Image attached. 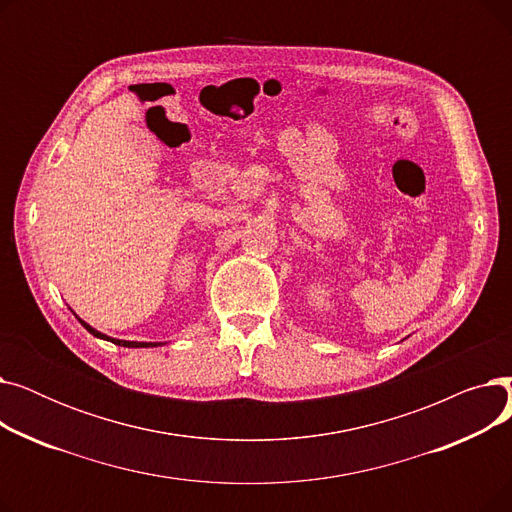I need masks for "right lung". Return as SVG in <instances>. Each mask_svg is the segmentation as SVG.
<instances>
[{"label": "right lung", "instance_id": "add662e5", "mask_svg": "<svg viewBox=\"0 0 512 512\" xmlns=\"http://www.w3.org/2000/svg\"><path fill=\"white\" fill-rule=\"evenodd\" d=\"M80 324H83L93 336H97V338H103V340H110V342H114V344H120V346H128V348H149V346H159L161 342H128V340H116V338H107L105 334H101V332H97L95 328H91L89 324H85L83 319H78Z\"/></svg>", "mask_w": 512, "mask_h": 512}]
</instances>
